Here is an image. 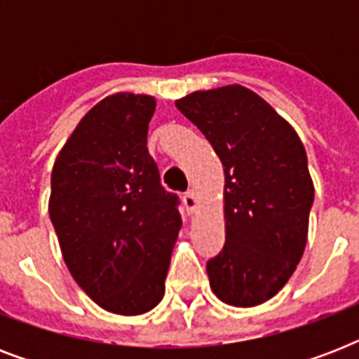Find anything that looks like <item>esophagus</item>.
<instances>
[{"instance_id": "esophagus-1", "label": "esophagus", "mask_w": 359, "mask_h": 359, "mask_svg": "<svg viewBox=\"0 0 359 359\" xmlns=\"http://www.w3.org/2000/svg\"><path fill=\"white\" fill-rule=\"evenodd\" d=\"M182 203H184L186 212H188V214L196 212L197 205H199V199H197L196 191H194V190H188V191H186L184 196H182Z\"/></svg>"}]
</instances>
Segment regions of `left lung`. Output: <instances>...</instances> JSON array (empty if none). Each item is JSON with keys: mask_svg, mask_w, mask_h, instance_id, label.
Segmentation results:
<instances>
[{"mask_svg": "<svg viewBox=\"0 0 359 359\" xmlns=\"http://www.w3.org/2000/svg\"><path fill=\"white\" fill-rule=\"evenodd\" d=\"M222 160L225 245L207 262L219 300L253 307L289 281L307 242L315 188L300 137L276 109L242 86L177 100Z\"/></svg>", "mask_w": 359, "mask_h": 359, "instance_id": "1", "label": "left lung"}]
</instances>
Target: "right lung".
Returning a JSON list of instances; mask_svg holds the SVG:
<instances>
[{
	"instance_id": "right-lung-1",
	"label": "right lung",
	"mask_w": 359,
	"mask_h": 359,
	"mask_svg": "<svg viewBox=\"0 0 359 359\" xmlns=\"http://www.w3.org/2000/svg\"><path fill=\"white\" fill-rule=\"evenodd\" d=\"M156 100L117 93L80 121L55 158L48 212L63 259L106 311L141 315L163 298L179 196L147 149Z\"/></svg>"
}]
</instances>
